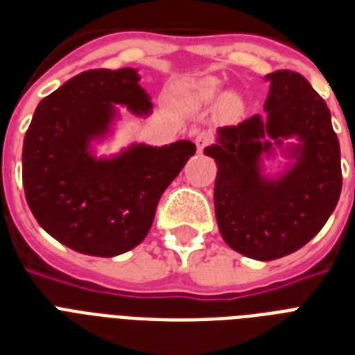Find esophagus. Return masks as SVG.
I'll use <instances>...</instances> for the list:
<instances>
[{"instance_id":"obj_1","label":"esophagus","mask_w":355,"mask_h":355,"mask_svg":"<svg viewBox=\"0 0 355 355\" xmlns=\"http://www.w3.org/2000/svg\"><path fill=\"white\" fill-rule=\"evenodd\" d=\"M211 144V136L208 132H200L197 138H195V145H197V153H202L205 147Z\"/></svg>"}]
</instances>
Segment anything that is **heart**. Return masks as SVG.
<instances>
[{
  "instance_id": "obj_1",
  "label": "heart",
  "mask_w": 355,
  "mask_h": 355,
  "mask_svg": "<svg viewBox=\"0 0 355 355\" xmlns=\"http://www.w3.org/2000/svg\"><path fill=\"white\" fill-rule=\"evenodd\" d=\"M188 96L197 105H210V103L221 99L219 110H221L223 116H228V118L239 116L243 110L241 97L234 92H228V94L221 96V83L217 79H211V77L191 83L188 86Z\"/></svg>"
}]
</instances>
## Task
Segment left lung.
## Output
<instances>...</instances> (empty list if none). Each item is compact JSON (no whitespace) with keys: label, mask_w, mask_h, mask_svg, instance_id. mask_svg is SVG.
I'll return each mask as SVG.
<instances>
[{"label":"left lung","mask_w":355,"mask_h":355,"mask_svg":"<svg viewBox=\"0 0 355 355\" xmlns=\"http://www.w3.org/2000/svg\"><path fill=\"white\" fill-rule=\"evenodd\" d=\"M263 116L217 128L205 149L217 164V227L228 247L270 261L302 248L324 227L341 195V149L324 99L300 73L263 77ZM288 160L269 173L265 159Z\"/></svg>","instance_id":"8db88e82"}]
</instances>
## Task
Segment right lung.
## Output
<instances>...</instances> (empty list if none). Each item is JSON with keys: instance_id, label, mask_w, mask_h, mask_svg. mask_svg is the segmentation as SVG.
I'll return each mask as SVG.
<instances>
[{"instance_id": "add662e5", "label": "right lung", "mask_w": 355, "mask_h": 355, "mask_svg": "<svg viewBox=\"0 0 355 355\" xmlns=\"http://www.w3.org/2000/svg\"><path fill=\"white\" fill-rule=\"evenodd\" d=\"M134 68L90 69L44 97L24 139L25 199L44 230L71 250L114 258L138 247L156 205L195 155L178 139L134 144L99 155L121 121V110L147 118L150 96Z\"/></svg>"}]
</instances>
